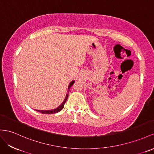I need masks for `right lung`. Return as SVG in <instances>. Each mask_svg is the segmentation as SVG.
Returning <instances> with one entry per match:
<instances>
[{
    "label": "right lung",
    "instance_id": "add662e5",
    "mask_svg": "<svg viewBox=\"0 0 154 154\" xmlns=\"http://www.w3.org/2000/svg\"><path fill=\"white\" fill-rule=\"evenodd\" d=\"M75 82V81H72V82H70L69 86H68V91H67V94H66V97L65 99L64 100V101L62 102V104L58 106V107H57L56 109H52V110H36L37 111L41 112V113H43V114H48V115H50V114H54V113H57L59 111H60L61 110L63 109V107H64V104L66 103V101L67 100V99H68V94L69 92V88L72 87V86L73 85V83Z\"/></svg>",
    "mask_w": 154,
    "mask_h": 154
}]
</instances>
